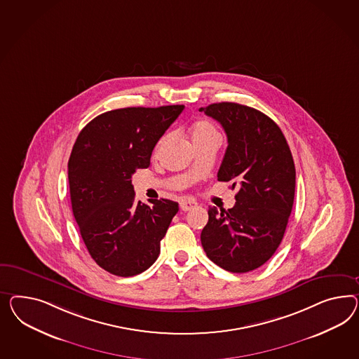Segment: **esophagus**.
<instances>
[{
	"label": "esophagus",
	"instance_id": "1",
	"mask_svg": "<svg viewBox=\"0 0 359 359\" xmlns=\"http://www.w3.org/2000/svg\"><path fill=\"white\" fill-rule=\"evenodd\" d=\"M197 206V203L192 200V198H184V200H182V203H180V208H182V210H184V212H188V210H191V209H194Z\"/></svg>",
	"mask_w": 359,
	"mask_h": 359
}]
</instances>
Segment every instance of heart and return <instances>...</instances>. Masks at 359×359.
Returning <instances> with one entry per match:
<instances>
[{"instance_id":"1","label":"heart","mask_w":359,"mask_h":359,"mask_svg":"<svg viewBox=\"0 0 359 359\" xmlns=\"http://www.w3.org/2000/svg\"><path fill=\"white\" fill-rule=\"evenodd\" d=\"M168 138H170V135H165L162 137L156 144L155 151H159L165 146V142L168 141ZM191 138H192L194 144H196V142H201V141L210 140V138H219V133H218V130H217V128H215L213 123H210L208 120H201V121H197L192 126Z\"/></svg>"}]
</instances>
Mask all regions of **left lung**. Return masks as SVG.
Segmentation results:
<instances>
[{"label":"left lung","mask_w":359,"mask_h":359,"mask_svg":"<svg viewBox=\"0 0 359 359\" xmlns=\"http://www.w3.org/2000/svg\"><path fill=\"white\" fill-rule=\"evenodd\" d=\"M200 111L227 136L218 180L238 188L233 208H209L203 248L224 271H255L274 255L289 222L295 194L290 147L280 126L255 108L222 102Z\"/></svg>","instance_id":"obj_1"}]
</instances>
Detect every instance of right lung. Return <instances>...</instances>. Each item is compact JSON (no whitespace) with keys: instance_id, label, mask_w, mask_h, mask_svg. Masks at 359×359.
<instances>
[{"instance_id":"add662e5","label":"right lung","mask_w":359,"mask_h":359,"mask_svg":"<svg viewBox=\"0 0 359 359\" xmlns=\"http://www.w3.org/2000/svg\"><path fill=\"white\" fill-rule=\"evenodd\" d=\"M183 109L179 104L114 109L78 135L68 162L72 209L88 253L111 274L136 276L159 256L179 204L136 201L132 175L149 167L154 146Z\"/></svg>"}]
</instances>
